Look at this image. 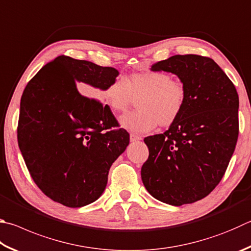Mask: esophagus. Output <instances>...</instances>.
Listing matches in <instances>:
<instances>
[{
	"mask_svg": "<svg viewBox=\"0 0 251 251\" xmlns=\"http://www.w3.org/2000/svg\"><path fill=\"white\" fill-rule=\"evenodd\" d=\"M141 139H143V137H141L140 135L130 134V141H138V140H141Z\"/></svg>",
	"mask_w": 251,
	"mask_h": 251,
	"instance_id": "34e87169",
	"label": "esophagus"
}]
</instances>
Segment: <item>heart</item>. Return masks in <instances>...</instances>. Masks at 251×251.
Wrapping results in <instances>:
<instances>
[{
	"mask_svg": "<svg viewBox=\"0 0 251 251\" xmlns=\"http://www.w3.org/2000/svg\"><path fill=\"white\" fill-rule=\"evenodd\" d=\"M105 101L115 113H124L139 100L138 111L121 117V125L135 133H148L159 124L169 127L180 117L186 101V90L169 74L147 71L117 78L106 89Z\"/></svg>",
	"mask_w": 251,
	"mask_h": 251,
	"instance_id": "b5f03b06",
	"label": "heart"
}]
</instances>
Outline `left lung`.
<instances>
[{"mask_svg":"<svg viewBox=\"0 0 251 251\" xmlns=\"http://www.w3.org/2000/svg\"><path fill=\"white\" fill-rule=\"evenodd\" d=\"M179 76L186 90L180 117L163 134L144 139L149 157L141 180L154 199L180 206L220 183L238 139L239 99L233 82L208 57L176 54L151 66Z\"/></svg>","mask_w":251,"mask_h":251,"instance_id":"1","label":"left lung"}]
</instances>
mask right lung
Here are the masks:
<instances>
[{
    "label": "right lung",
    "instance_id": "obj_1",
    "mask_svg": "<svg viewBox=\"0 0 251 251\" xmlns=\"http://www.w3.org/2000/svg\"><path fill=\"white\" fill-rule=\"evenodd\" d=\"M118 71L59 56L27 83L21 99L18 147L36 185L52 201L81 207L101 197L108 170L129 144L108 105L85 97L76 83L97 95Z\"/></svg>",
    "mask_w": 251,
    "mask_h": 251
}]
</instances>
